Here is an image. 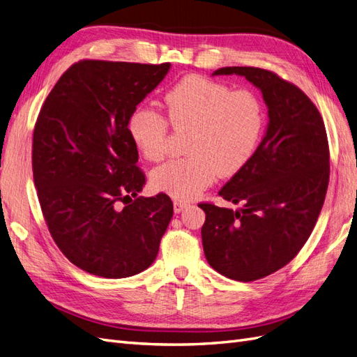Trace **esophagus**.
Returning <instances> with one entry per match:
<instances>
[{
    "label": "esophagus",
    "instance_id": "1",
    "mask_svg": "<svg viewBox=\"0 0 357 357\" xmlns=\"http://www.w3.org/2000/svg\"><path fill=\"white\" fill-rule=\"evenodd\" d=\"M172 205H174V211L176 213H181L183 210H185L188 207V202L186 201H181V199H174V202H172Z\"/></svg>",
    "mask_w": 357,
    "mask_h": 357
}]
</instances>
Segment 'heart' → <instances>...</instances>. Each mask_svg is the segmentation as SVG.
<instances>
[{"label":"heart","instance_id":"1","mask_svg":"<svg viewBox=\"0 0 357 357\" xmlns=\"http://www.w3.org/2000/svg\"><path fill=\"white\" fill-rule=\"evenodd\" d=\"M168 119L142 104L128 119V131L149 160L164 159L171 146V126L190 131L183 159L165 162L152 172L153 186L176 199H192L218 177H232L247 167L266 128L262 100L229 84L188 75L164 96Z\"/></svg>","mask_w":357,"mask_h":357}]
</instances>
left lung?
Listing matches in <instances>:
<instances>
[{
    "label": "left lung",
    "mask_w": 357,
    "mask_h": 357,
    "mask_svg": "<svg viewBox=\"0 0 357 357\" xmlns=\"http://www.w3.org/2000/svg\"><path fill=\"white\" fill-rule=\"evenodd\" d=\"M223 74L243 75L261 89L269 117L253 159L219 192L241 210L199 204L207 262L247 283L278 271L307 243L329 185V144L317 107L294 83L255 67L213 73Z\"/></svg>",
    "instance_id": "1"
}]
</instances>
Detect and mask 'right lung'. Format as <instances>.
Returning <instances> with one entry per match:
<instances>
[{"label": "right lung", "mask_w": 357, "mask_h": 357, "mask_svg": "<svg viewBox=\"0 0 357 357\" xmlns=\"http://www.w3.org/2000/svg\"><path fill=\"white\" fill-rule=\"evenodd\" d=\"M169 62L83 59L61 75L37 117L32 174L59 250L83 271L123 278L153 264L172 218L146 185L128 119L164 80Z\"/></svg>", "instance_id": "obj_1"}]
</instances>
